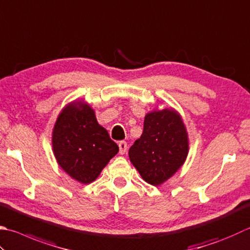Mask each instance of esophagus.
Wrapping results in <instances>:
<instances>
[{"mask_svg": "<svg viewBox=\"0 0 250 250\" xmlns=\"http://www.w3.org/2000/svg\"><path fill=\"white\" fill-rule=\"evenodd\" d=\"M119 153L121 154V155H124L125 151H126V148H128V145H126V142H125V141H121V142H119Z\"/></svg>", "mask_w": 250, "mask_h": 250, "instance_id": "esophagus-1", "label": "esophagus"}]
</instances>
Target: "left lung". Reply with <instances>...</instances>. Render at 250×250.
<instances>
[{"label":"left lung","instance_id":"8db88e82","mask_svg":"<svg viewBox=\"0 0 250 250\" xmlns=\"http://www.w3.org/2000/svg\"><path fill=\"white\" fill-rule=\"evenodd\" d=\"M188 154V132L182 118L167 108L145 116L143 133L129 149L131 163L141 177L155 187L172 177Z\"/></svg>","mask_w":250,"mask_h":250}]
</instances>
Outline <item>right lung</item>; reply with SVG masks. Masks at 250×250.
Masks as SVG:
<instances>
[{"label":"right lung","mask_w":250,"mask_h":250,"mask_svg":"<svg viewBox=\"0 0 250 250\" xmlns=\"http://www.w3.org/2000/svg\"><path fill=\"white\" fill-rule=\"evenodd\" d=\"M52 144L58 165L83 184L99 177L119 150L99 125L94 110L82 102L70 103L62 110L54 125Z\"/></svg>","instance_id":"1"}]
</instances>
